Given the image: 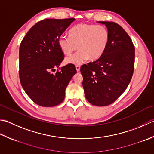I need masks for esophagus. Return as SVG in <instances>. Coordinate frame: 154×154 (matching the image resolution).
Wrapping results in <instances>:
<instances>
[{
	"label": "esophagus",
	"mask_w": 154,
	"mask_h": 154,
	"mask_svg": "<svg viewBox=\"0 0 154 154\" xmlns=\"http://www.w3.org/2000/svg\"><path fill=\"white\" fill-rule=\"evenodd\" d=\"M75 67H76V70L77 72H79L80 71V65H77L76 66H75Z\"/></svg>",
	"instance_id": "1"
}]
</instances>
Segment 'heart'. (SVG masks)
Segmentation results:
<instances>
[{"mask_svg":"<svg viewBox=\"0 0 154 154\" xmlns=\"http://www.w3.org/2000/svg\"><path fill=\"white\" fill-rule=\"evenodd\" d=\"M109 32L106 27L88 23H81L69 31V37L61 35L58 45L65 55H70L78 46L77 53L67 57L65 63L79 65L88 58L95 61L103 55L108 46Z\"/></svg>","mask_w":154,"mask_h":154,"instance_id":"1","label":"heart"}]
</instances>
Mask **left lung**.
I'll return each mask as SVG.
<instances>
[{
    "label": "left lung",
    "mask_w": 154,
    "mask_h": 154,
    "mask_svg": "<svg viewBox=\"0 0 154 154\" xmlns=\"http://www.w3.org/2000/svg\"><path fill=\"white\" fill-rule=\"evenodd\" d=\"M109 32L108 46L100 58L83 65L80 71L87 100L96 106L113 103L125 91L134 70L135 47L122 27L99 21Z\"/></svg>",
    "instance_id": "1"
}]
</instances>
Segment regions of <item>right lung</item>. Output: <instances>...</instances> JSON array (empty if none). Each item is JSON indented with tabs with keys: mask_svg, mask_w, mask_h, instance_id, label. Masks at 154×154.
I'll list each match as a JSON object with an SVG mask.
<instances>
[{
	"mask_svg": "<svg viewBox=\"0 0 154 154\" xmlns=\"http://www.w3.org/2000/svg\"><path fill=\"white\" fill-rule=\"evenodd\" d=\"M74 18L46 19L32 26L19 48V78L25 93L40 106L53 107L62 103L65 89L77 73L73 64L59 68L64 59L58 38Z\"/></svg>",
	"mask_w": 154,
	"mask_h": 154,
	"instance_id": "1",
	"label": "right lung"
}]
</instances>
